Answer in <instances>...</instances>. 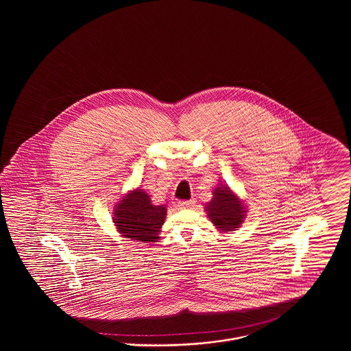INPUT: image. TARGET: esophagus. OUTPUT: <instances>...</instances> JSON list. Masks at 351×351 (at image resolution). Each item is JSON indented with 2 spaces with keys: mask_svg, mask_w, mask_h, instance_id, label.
Segmentation results:
<instances>
[{
  "mask_svg": "<svg viewBox=\"0 0 351 351\" xmlns=\"http://www.w3.org/2000/svg\"><path fill=\"white\" fill-rule=\"evenodd\" d=\"M193 204H195V201L192 200L179 201V206H180V208H183V209H185V208H191Z\"/></svg>",
  "mask_w": 351,
  "mask_h": 351,
  "instance_id": "34e87169",
  "label": "esophagus"
}]
</instances>
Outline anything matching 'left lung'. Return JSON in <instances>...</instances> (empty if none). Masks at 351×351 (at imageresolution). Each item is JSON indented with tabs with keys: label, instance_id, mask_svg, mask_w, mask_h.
<instances>
[{
	"label": "left lung",
	"instance_id": "left-lung-1",
	"mask_svg": "<svg viewBox=\"0 0 351 351\" xmlns=\"http://www.w3.org/2000/svg\"><path fill=\"white\" fill-rule=\"evenodd\" d=\"M206 212L210 221L222 232H232L241 226L245 218V206L228 186H218L213 200L208 202Z\"/></svg>",
	"mask_w": 351,
	"mask_h": 351
}]
</instances>
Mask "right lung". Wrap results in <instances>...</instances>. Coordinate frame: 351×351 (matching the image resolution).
<instances>
[{
  "instance_id": "right-lung-1",
  "label": "right lung",
  "mask_w": 351,
  "mask_h": 351,
  "mask_svg": "<svg viewBox=\"0 0 351 351\" xmlns=\"http://www.w3.org/2000/svg\"><path fill=\"white\" fill-rule=\"evenodd\" d=\"M166 213V206L152 205L146 192L135 189L118 202L114 223L126 238L143 243L156 242Z\"/></svg>"
}]
</instances>
